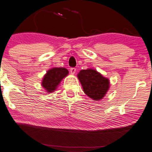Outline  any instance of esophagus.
<instances>
[{
  "label": "esophagus",
  "instance_id": "esophagus-1",
  "mask_svg": "<svg viewBox=\"0 0 152 152\" xmlns=\"http://www.w3.org/2000/svg\"><path fill=\"white\" fill-rule=\"evenodd\" d=\"M70 73H71L72 75H74L75 73V72H76V68H71L70 69Z\"/></svg>",
  "mask_w": 152,
  "mask_h": 152
}]
</instances>
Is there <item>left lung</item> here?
Listing matches in <instances>:
<instances>
[{
  "label": "left lung",
  "mask_w": 152,
  "mask_h": 152,
  "mask_svg": "<svg viewBox=\"0 0 152 152\" xmlns=\"http://www.w3.org/2000/svg\"><path fill=\"white\" fill-rule=\"evenodd\" d=\"M77 77L83 91L93 100L99 101L107 94L109 88V80L94 69L80 70Z\"/></svg>",
  "instance_id": "left-lung-1"
}]
</instances>
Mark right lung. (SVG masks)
<instances>
[{"mask_svg": "<svg viewBox=\"0 0 152 152\" xmlns=\"http://www.w3.org/2000/svg\"><path fill=\"white\" fill-rule=\"evenodd\" d=\"M68 75V70L65 68H53L48 70L43 77L41 85L47 93L54 92L60 84L62 79Z\"/></svg>", "mask_w": 152, "mask_h": 152, "instance_id": "1", "label": "right lung"}]
</instances>
